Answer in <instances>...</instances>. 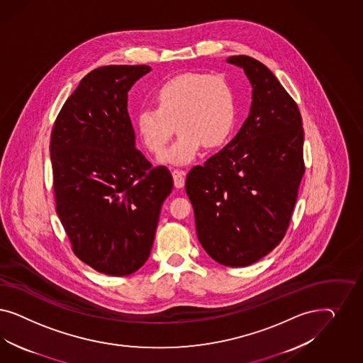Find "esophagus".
<instances>
[{
	"mask_svg": "<svg viewBox=\"0 0 363 363\" xmlns=\"http://www.w3.org/2000/svg\"><path fill=\"white\" fill-rule=\"evenodd\" d=\"M172 174H173V178H174V186L177 189L184 187V185H185V172H182L179 169H173Z\"/></svg>",
	"mask_w": 363,
	"mask_h": 363,
	"instance_id": "esophagus-1",
	"label": "esophagus"
}]
</instances>
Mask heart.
Masks as SVG:
<instances>
[{
    "label": "heart",
    "instance_id": "heart-1",
    "mask_svg": "<svg viewBox=\"0 0 363 363\" xmlns=\"http://www.w3.org/2000/svg\"><path fill=\"white\" fill-rule=\"evenodd\" d=\"M157 108L137 114V129L145 147L162 153L176 133L179 137L166 152L164 161L186 164L201 146L214 149L230 135L237 106L230 84L222 77L187 73L167 81L155 93Z\"/></svg>",
    "mask_w": 363,
    "mask_h": 363
}]
</instances>
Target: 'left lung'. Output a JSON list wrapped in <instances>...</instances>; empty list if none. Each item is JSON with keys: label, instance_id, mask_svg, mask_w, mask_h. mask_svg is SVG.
Here are the masks:
<instances>
[{"label": "left lung", "instance_id": "left-lung-1", "mask_svg": "<svg viewBox=\"0 0 363 363\" xmlns=\"http://www.w3.org/2000/svg\"><path fill=\"white\" fill-rule=\"evenodd\" d=\"M228 62L250 79L252 109L230 143L190 169L185 187L202 247L218 264L242 267L285 237L305 173L303 128L297 102L262 62Z\"/></svg>", "mask_w": 363, "mask_h": 363}]
</instances>
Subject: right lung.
Here are the masks:
<instances>
[{
  "instance_id": "obj_1",
  "label": "right lung",
  "mask_w": 363,
  "mask_h": 363,
  "mask_svg": "<svg viewBox=\"0 0 363 363\" xmlns=\"http://www.w3.org/2000/svg\"><path fill=\"white\" fill-rule=\"evenodd\" d=\"M147 65L91 70L66 99L50 135L55 211L73 253L102 274L135 273L150 255L173 190L165 166L134 146L128 91Z\"/></svg>"
}]
</instances>
